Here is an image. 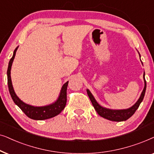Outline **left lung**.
Returning <instances> with one entry per match:
<instances>
[{
  "label": "left lung",
  "instance_id": "8db88e82",
  "mask_svg": "<svg viewBox=\"0 0 154 154\" xmlns=\"http://www.w3.org/2000/svg\"><path fill=\"white\" fill-rule=\"evenodd\" d=\"M140 56V54H139ZM145 74L144 73V88L143 89L142 92H141V96L138 101L136 102V103L134 105H133L132 107L128 108V109H122V110H112V109H108V108L102 107L101 106H100L99 104L97 103V101H96V99L94 98V96L92 95V94L90 92L89 89H87V94L89 96V97L91 100L92 105H93L94 109L96 110L97 113L100 116L103 117V118L107 119V120H111V121H116V122H121L127 120L128 119L130 118L131 116H133V114L134 113L135 111L137 110V108H139V105L141 103V101L144 99V95H145V91H146V82L145 80Z\"/></svg>",
  "mask_w": 154,
  "mask_h": 154
}]
</instances>
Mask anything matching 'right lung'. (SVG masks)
<instances>
[{
  "mask_svg": "<svg viewBox=\"0 0 154 154\" xmlns=\"http://www.w3.org/2000/svg\"><path fill=\"white\" fill-rule=\"evenodd\" d=\"M17 48L18 46L14 51L13 56L10 60L9 64H8L7 71L8 89H9L10 96H11L12 98H13L14 103L24 112V114L26 116L31 119H33V120H43L56 116L57 115L60 113L61 111L65 108V105H66L67 87V85H68V82H67L66 83H65L63 85L62 89H61L60 95L58 96V98L57 99L56 102H54L52 104L45 106H41V107H37V106H33L24 103L16 95L15 92L14 91L13 85H12L11 77H10V70H11L12 64H13V60L15 58L16 51H17Z\"/></svg>",
  "mask_w": 154,
  "mask_h": 154,
  "instance_id": "1",
  "label": "right lung"
}]
</instances>
